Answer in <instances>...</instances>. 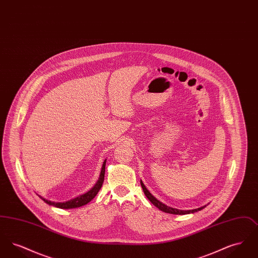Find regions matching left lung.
Segmentation results:
<instances>
[{
    "instance_id": "obj_1",
    "label": "left lung",
    "mask_w": 258,
    "mask_h": 258,
    "mask_svg": "<svg viewBox=\"0 0 258 258\" xmlns=\"http://www.w3.org/2000/svg\"><path fill=\"white\" fill-rule=\"evenodd\" d=\"M140 184H141V186H142V188H143V191H144L145 196H146L148 199L151 201V203H152L153 205H155L157 208L160 209V211L164 212V213L173 214V215H186V214H192V213H196V212H198V211H201L202 209L205 208V207L208 205V204H207V205H204V206H202V207H200V208L192 209V210H179V209L172 208V207H169V206L163 204L162 202H160V200H158L156 197H154V196L148 190L147 187L145 186V184H143V182H142L141 180H140Z\"/></svg>"
}]
</instances>
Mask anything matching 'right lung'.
<instances>
[{
	"label": "right lung",
	"mask_w": 258,
	"mask_h": 258,
	"mask_svg": "<svg viewBox=\"0 0 258 258\" xmlns=\"http://www.w3.org/2000/svg\"><path fill=\"white\" fill-rule=\"evenodd\" d=\"M105 163H106V160L103 161L102 163V167H101V170H100V174H99V177H98V182L96 183V184L90 189L88 190L86 194H83L79 197H74L71 200H68V201H64V202H54V201H50L47 200L43 197L38 196L40 197L46 204H48L50 206H54V207H57V208L61 209H74L78 208V207H81V206H84L88 204L92 199H94L95 197L98 195L102 183L104 181V173H105Z\"/></svg>",
	"instance_id": "obj_1"
}]
</instances>
